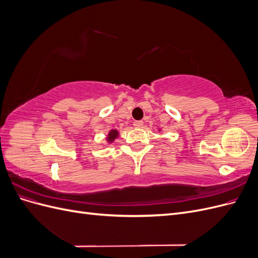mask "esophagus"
Returning a JSON list of instances; mask_svg holds the SVG:
<instances>
[{"label": "esophagus", "instance_id": "esophagus-1", "mask_svg": "<svg viewBox=\"0 0 258 258\" xmlns=\"http://www.w3.org/2000/svg\"><path fill=\"white\" fill-rule=\"evenodd\" d=\"M134 126L136 128H142L143 127V121L142 120H136V121H134Z\"/></svg>", "mask_w": 258, "mask_h": 258}]
</instances>
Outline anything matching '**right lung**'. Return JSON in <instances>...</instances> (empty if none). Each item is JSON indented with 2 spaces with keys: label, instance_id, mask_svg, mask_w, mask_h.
Here are the masks:
<instances>
[{
  "label": "right lung",
  "instance_id": "right-lung-1",
  "mask_svg": "<svg viewBox=\"0 0 258 258\" xmlns=\"http://www.w3.org/2000/svg\"><path fill=\"white\" fill-rule=\"evenodd\" d=\"M117 136H118V132H117V130H111L110 134H108V136H107V142L112 143Z\"/></svg>",
  "mask_w": 258,
  "mask_h": 258
}]
</instances>
